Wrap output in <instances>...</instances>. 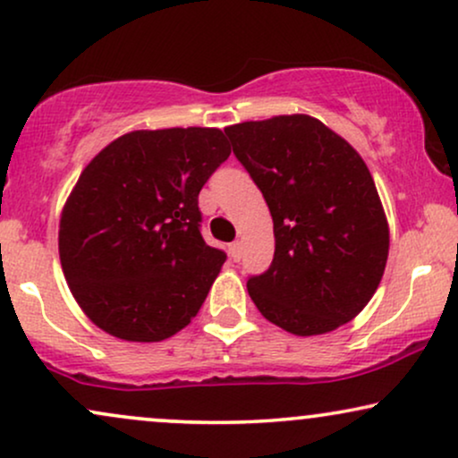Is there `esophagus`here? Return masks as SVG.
Returning <instances> with one entry per match:
<instances>
[{
	"mask_svg": "<svg viewBox=\"0 0 458 458\" xmlns=\"http://www.w3.org/2000/svg\"><path fill=\"white\" fill-rule=\"evenodd\" d=\"M229 257L233 259V261H240V257H242V242H233V244H229Z\"/></svg>",
	"mask_w": 458,
	"mask_h": 458,
	"instance_id": "obj_1",
	"label": "esophagus"
}]
</instances>
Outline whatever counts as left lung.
<instances>
[{"mask_svg": "<svg viewBox=\"0 0 458 458\" xmlns=\"http://www.w3.org/2000/svg\"><path fill=\"white\" fill-rule=\"evenodd\" d=\"M225 133L274 220V261L246 284L259 312L301 337L346 325L374 297L388 259L386 214L365 161L308 114Z\"/></svg>", "mask_w": 458, "mask_h": 458, "instance_id": "left-lung-1", "label": "left lung"}]
</instances>
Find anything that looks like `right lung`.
<instances>
[{
  "label": "right lung",
  "instance_id": "right-lung-1",
  "mask_svg": "<svg viewBox=\"0 0 458 458\" xmlns=\"http://www.w3.org/2000/svg\"><path fill=\"white\" fill-rule=\"evenodd\" d=\"M231 155L220 129H142L82 169L59 223L70 291L99 329L161 342L199 312L225 255L201 238V186Z\"/></svg>",
  "mask_w": 458,
  "mask_h": 458
}]
</instances>
